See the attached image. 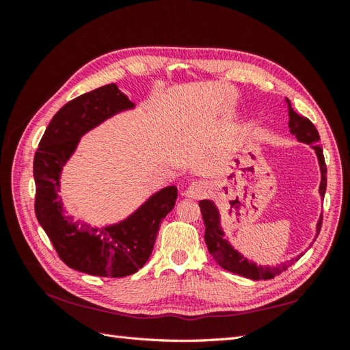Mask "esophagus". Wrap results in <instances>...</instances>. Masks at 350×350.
Masks as SVG:
<instances>
[{"label":"esophagus","instance_id":"1","mask_svg":"<svg viewBox=\"0 0 350 350\" xmlns=\"http://www.w3.org/2000/svg\"><path fill=\"white\" fill-rule=\"evenodd\" d=\"M207 192H209V187H207L204 182H192L191 185H188V187L183 189L182 196L187 198L198 200V198H203Z\"/></svg>","mask_w":350,"mask_h":350}]
</instances>
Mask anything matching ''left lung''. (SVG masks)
<instances>
[{"label": "left lung", "mask_w": 350, "mask_h": 350, "mask_svg": "<svg viewBox=\"0 0 350 350\" xmlns=\"http://www.w3.org/2000/svg\"><path fill=\"white\" fill-rule=\"evenodd\" d=\"M284 100L287 103V111H288L290 133L295 135L299 143L310 144V147L313 148L317 156L319 168H321V185H319V194H321V198L323 200L325 192H326V165H325L323 150L321 147V143H319V132L308 118H304L295 113L292 108V103H290L287 98H284ZM198 206L200 209H202L204 227H206L204 241L207 245V250H209L211 256L213 257L215 262L222 267V269L237 273L241 275V277L250 278V280H271L273 277H277V275H280L281 272H284L287 267L292 266L296 260L302 256L301 254V256L292 257L290 260H286L284 263L277 265V266L257 265L256 262H252V260H248L247 256H243L239 250H236L233 245L230 243L228 237H226V230L222 227L221 213L217 203H215L213 200H202V202L198 203ZM321 227H322V213L317 219L316 236L313 242L316 241L319 232H321Z\"/></svg>", "instance_id": "obj_1"}]
</instances>
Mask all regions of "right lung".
I'll return each instance as SVG.
<instances>
[{"label":"right lung","mask_w":350,"mask_h":350,"mask_svg":"<svg viewBox=\"0 0 350 350\" xmlns=\"http://www.w3.org/2000/svg\"><path fill=\"white\" fill-rule=\"evenodd\" d=\"M135 102L108 84L78 96L52 117L34 154L36 217L63 262L75 271L96 277H126L146 265L153 251L162 219L173 211L176 187H165L146 198L128 217L92 226L77 221L64 209L62 174L85 133L124 111Z\"/></svg>","instance_id":"right-lung-1"}]
</instances>
